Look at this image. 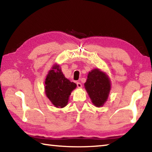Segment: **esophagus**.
<instances>
[{"label":"esophagus","mask_w":152,"mask_h":152,"mask_svg":"<svg viewBox=\"0 0 152 152\" xmlns=\"http://www.w3.org/2000/svg\"><path fill=\"white\" fill-rule=\"evenodd\" d=\"M76 85H77V87L78 88H81L82 87V84L80 83V82H76Z\"/></svg>","instance_id":"obj_1"}]
</instances>
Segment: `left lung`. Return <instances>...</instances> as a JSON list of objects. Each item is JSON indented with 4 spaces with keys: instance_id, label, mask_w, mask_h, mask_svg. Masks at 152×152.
Segmentation results:
<instances>
[{
    "instance_id": "1",
    "label": "left lung",
    "mask_w": 152,
    "mask_h": 152,
    "mask_svg": "<svg viewBox=\"0 0 152 152\" xmlns=\"http://www.w3.org/2000/svg\"><path fill=\"white\" fill-rule=\"evenodd\" d=\"M84 86L92 103L96 107L103 106L110 90V82L106 74L94 69L88 73Z\"/></svg>"
}]
</instances>
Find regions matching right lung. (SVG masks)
Masks as SVG:
<instances>
[{
	"mask_svg": "<svg viewBox=\"0 0 152 152\" xmlns=\"http://www.w3.org/2000/svg\"><path fill=\"white\" fill-rule=\"evenodd\" d=\"M59 67L56 65L49 72L45 82V94L56 107L63 108L76 84L66 78Z\"/></svg>",
	"mask_w": 152,
	"mask_h": 152,
	"instance_id": "add662e5",
	"label": "right lung"
}]
</instances>
